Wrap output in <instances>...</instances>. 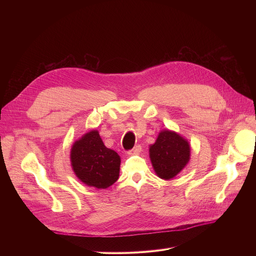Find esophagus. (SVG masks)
Wrapping results in <instances>:
<instances>
[{"label":"esophagus","mask_w":256,"mask_h":256,"mask_svg":"<svg viewBox=\"0 0 256 256\" xmlns=\"http://www.w3.org/2000/svg\"><path fill=\"white\" fill-rule=\"evenodd\" d=\"M140 151H142V147H140V144H136V147H134L130 151L128 152V155H136V154H138Z\"/></svg>","instance_id":"34e87169"}]
</instances>
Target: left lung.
I'll use <instances>...</instances> for the list:
<instances>
[{"label":"left lung","mask_w":256,"mask_h":256,"mask_svg":"<svg viewBox=\"0 0 256 256\" xmlns=\"http://www.w3.org/2000/svg\"><path fill=\"white\" fill-rule=\"evenodd\" d=\"M150 159L156 174L165 180L172 179L184 169L190 159L188 140L175 132L164 130L150 146Z\"/></svg>","instance_id":"left-lung-1"}]
</instances>
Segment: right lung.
Here are the masks:
<instances>
[{"label": "right lung", "instance_id": "right-lung-1", "mask_svg": "<svg viewBox=\"0 0 256 256\" xmlns=\"http://www.w3.org/2000/svg\"><path fill=\"white\" fill-rule=\"evenodd\" d=\"M70 158L76 176L88 186L105 190L118 179L120 157L105 147L96 130L74 142Z\"/></svg>", "mask_w": 256, "mask_h": 256}]
</instances>
